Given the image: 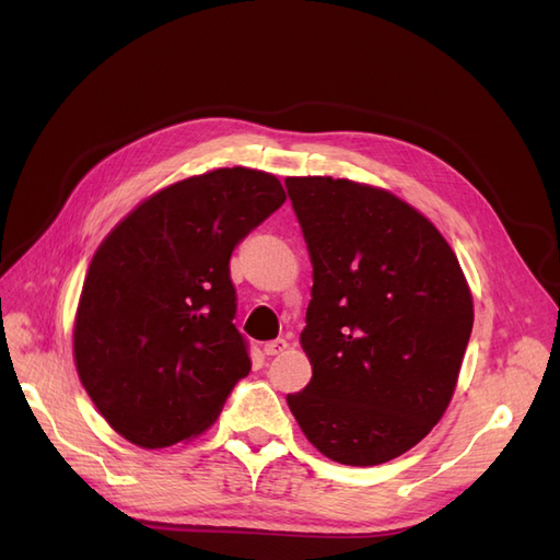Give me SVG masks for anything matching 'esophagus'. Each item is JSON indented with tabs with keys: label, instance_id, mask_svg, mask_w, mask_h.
<instances>
[{
	"label": "esophagus",
	"instance_id": "esophagus-1",
	"mask_svg": "<svg viewBox=\"0 0 560 560\" xmlns=\"http://www.w3.org/2000/svg\"><path fill=\"white\" fill-rule=\"evenodd\" d=\"M284 348H287L284 338H276V341H268V343L264 346V352H266V354H280Z\"/></svg>",
	"mask_w": 560,
	"mask_h": 560
}]
</instances>
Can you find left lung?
Wrapping results in <instances>:
<instances>
[{
    "label": "left lung",
    "instance_id": "left-lung-1",
    "mask_svg": "<svg viewBox=\"0 0 560 560\" xmlns=\"http://www.w3.org/2000/svg\"><path fill=\"white\" fill-rule=\"evenodd\" d=\"M284 186L313 264L301 331L313 378L287 404L331 460L387 463L446 411L471 334L469 287L444 235L397 196L331 177Z\"/></svg>",
    "mask_w": 560,
    "mask_h": 560
}]
</instances>
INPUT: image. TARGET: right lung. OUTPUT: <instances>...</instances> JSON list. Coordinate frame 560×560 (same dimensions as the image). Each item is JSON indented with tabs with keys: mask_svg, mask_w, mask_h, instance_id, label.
Masks as SVG:
<instances>
[{
	"mask_svg": "<svg viewBox=\"0 0 560 560\" xmlns=\"http://www.w3.org/2000/svg\"><path fill=\"white\" fill-rule=\"evenodd\" d=\"M284 202L278 177L222 167L147 198L97 247L74 360L109 425L142 448L210 428L252 369L231 254Z\"/></svg>",
	"mask_w": 560,
	"mask_h": 560,
	"instance_id": "right-lung-1",
	"label": "right lung"
}]
</instances>
